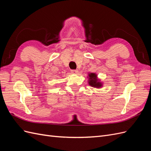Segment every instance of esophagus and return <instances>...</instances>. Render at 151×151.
Listing matches in <instances>:
<instances>
[{"label": "esophagus", "instance_id": "esophagus-1", "mask_svg": "<svg viewBox=\"0 0 151 151\" xmlns=\"http://www.w3.org/2000/svg\"><path fill=\"white\" fill-rule=\"evenodd\" d=\"M71 73H72V74H77V72H78V70H75V69H73V70H71Z\"/></svg>", "mask_w": 151, "mask_h": 151}]
</instances>
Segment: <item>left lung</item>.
Here are the masks:
<instances>
[{"instance_id": "obj_1", "label": "left lung", "mask_w": 151, "mask_h": 151, "mask_svg": "<svg viewBox=\"0 0 151 151\" xmlns=\"http://www.w3.org/2000/svg\"><path fill=\"white\" fill-rule=\"evenodd\" d=\"M89 84L90 86L94 88H100L101 87L102 84L99 83L97 79V76L94 73H91L89 74Z\"/></svg>"}]
</instances>
